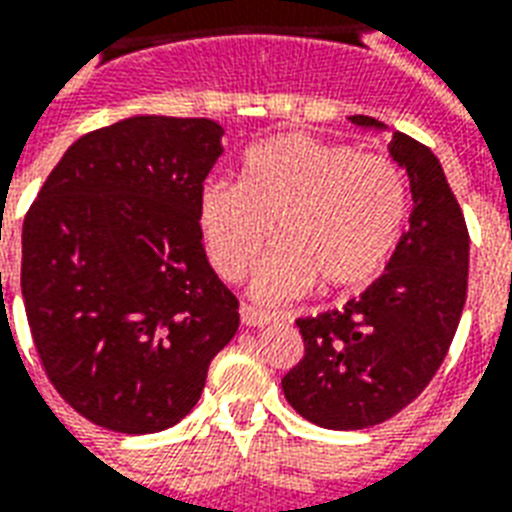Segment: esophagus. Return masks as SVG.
I'll return each instance as SVG.
<instances>
[{
    "label": "esophagus",
    "mask_w": 512,
    "mask_h": 512,
    "mask_svg": "<svg viewBox=\"0 0 512 512\" xmlns=\"http://www.w3.org/2000/svg\"><path fill=\"white\" fill-rule=\"evenodd\" d=\"M239 314H241V322L249 327H263L273 322V314H268V311H263V308L249 306V303H241Z\"/></svg>",
    "instance_id": "obj_1"
}]
</instances>
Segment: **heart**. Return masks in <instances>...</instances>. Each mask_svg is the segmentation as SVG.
Wrapping results in <instances>:
<instances>
[{"label": "heart", "mask_w": 512, "mask_h": 512, "mask_svg": "<svg viewBox=\"0 0 512 512\" xmlns=\"http://www.w3.org/2000/svg\"><path fill=\"white\" fill-rule=\"evenodd\" d=\"M408 220L403 169L378 152L279 134L249 147L241 182L214 179L198 193V230L222 279L239 282L260 260L252 292L265 303L327 290H360L384 271Z\"/></svg>", "instance_id": "1"}]
</instances>
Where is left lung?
<instances>
[{
    "mask_svg": "<svg viewBox=\"0 0 512 512\" xmlns=\"http://www.w3.org/2000/svg\"><path fill=\"white\" fill-rule=\"evenodd\" d=\"M357 126H381L354 115ZM411 179L408 230L381 279L341 311L298 319L303 360L282 378L287 403L325 429L392 419L427 389L454 341L467 300L470 233L435 152L395 131L389 142Z\"/></svg>",
    "mask_w": 512,
    "mask_h": 512,
    "instance_id": "left-lung-1",
    "label": "left lung"
}]
</instances>
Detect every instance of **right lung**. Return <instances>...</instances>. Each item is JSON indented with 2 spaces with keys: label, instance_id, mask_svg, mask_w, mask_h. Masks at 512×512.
<instances>
[{
  "label": "right lung",
  "instance_id": "obj_1",
  "mask_svg": "<svg viewBox=\"0 0 512 512\" xmlns=\"http://www.w3.org/2000/svg\"><path fill=\"white\" fill-rule=\"evenodd\" d=\"M220 139L206 117L112 123L64 152L26 212L21 292L39 362L99 427L147 435L185 419L239 330L198 230Z\"/></svg>",
  "mask_w": 512,
  "mask_h": 512
}]
</instances>
